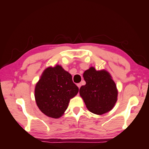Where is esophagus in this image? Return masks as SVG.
<instances>
[{
	"mask_svg": "<svg viewBox=\"0 0 149 149\" xmlns=\"http://www.w3.org/2000/svg\"><path fill=\"white\" fill-rule=\"evenodd\" d=\"M77 86H78V87L79 88H80V87L81 86V83H78V84H77Z\"/></svg>",
	"mask_w": 149,
	"mask_h": 149,
	"instance_id": "1",
	"label": "esophagus"
}]
</instances>
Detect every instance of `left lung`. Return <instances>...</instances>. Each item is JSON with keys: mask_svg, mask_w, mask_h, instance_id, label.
Here are the masks:
<instances>
[{"mask_svg": "<svg viewBox=\"0 0 149 149\" xmlns=\"http://www.w3.org/2000/svg\"><path fill=\"white\" fill-rule=\"evenodd\" d=\"M83 78L86 84L80 88L79 94L87 109L97 115L112 110L118 101V91L109 72L91 66L84 72Z\"/></svg>", "mask_w": 149, "mask_h": 149, "instance_id": "left-lung-1", "label": "left lung"}]
</instances>
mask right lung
Listing matches in <instances>:
<instances>
[{"instance_id": "add662e5", "label": "right lung", "mask_w": 149, "mask_h": 149, "mask_svg": "<svg viewBox=\"0 0 149 149\" xmlns=\"http://www.w3.org/2000/svg\"><path fill=\"white\" fill-rule=\"evenodd\" d=\"M78 91L71 74L61 66L56 65L47 68L36 84L35 101L44 114L58 119L64 114L70 100Z\"/></svg>"}]
</instances>
